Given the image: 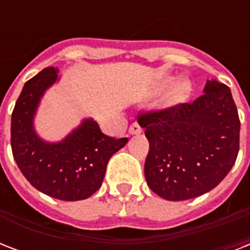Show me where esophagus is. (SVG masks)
Returning <instances> with one entry per match:
<instances>
[{
	"label": "esophagus",
	"mask_w": 250,
	"mask_h": 250,
	"mask_svg": "<svg viewBox=\"0 0 250 250\" xmlns=\"http://www.w3.org/2000/svg\"><path fill=\"white\" fill-rule=\"evenodd\" d=\"M141 132H143V129H141L139 123H132V125H131V127H129V133H131V135H140Z\"/></svg>",
	"instance_id": "34e87169"
}]
</instances>
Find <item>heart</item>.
<instances>
[{
	"label": "heart",
	"instance_id": "obj_1",
	"mask_svg": "<svg viewBox=\"0 0 250 250\" xmlns=\"http://www.w3.org/2000/svg\"><path fill=\"white\" fill-rule=\"evenodd\" d=\"M171 83H172V80L167 79L165 80V83L162 84V86H168ZM190 90H192V88H190V84L188 82H184V80L180 82L178 85L175 86V89L172 90V93L170 94V97L167 100L168 105L175 106L186 102L188 100V97L190 96Z\"/></svg>",
	"mask_w": 250,
	"mask_h": 250
}]
</instances>
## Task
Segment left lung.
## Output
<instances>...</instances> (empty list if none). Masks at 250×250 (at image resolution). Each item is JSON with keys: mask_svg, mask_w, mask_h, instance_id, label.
I'll list each match as a JSON object with an SVG mask.
<instances>
[{"mask_svg": "<svg viewBox=\"0 0 250 250\" xmlns=\"http://www.w3.org/2000/svg\"><path fill=\"white\" fill-rule=\"evenodd\" d=\"M137 121L149 141L145 179L165 200L201 196L235 165L240 119L226 84L208 80L204 94L192 104L141 114Z\"/></svg>", "mask_w": 250, "mask_h": 250, "instance_id": "1", "label": "left lung"}]
</instances>
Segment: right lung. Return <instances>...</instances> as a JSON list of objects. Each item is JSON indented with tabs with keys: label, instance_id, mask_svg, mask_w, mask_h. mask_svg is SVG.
Wrapping results in <instances>:
<instances>
[{
	"label": "right lung",
	"instance_id": "add662e5",
	"mask_svg": "<svg viewBox=\"0 0 250 250\" xmlns=\"http://www.w3.org/2000/svg\"><path fill=\"white\" fill-rule=\"evenodd\" d=\"M60 79L58 68L46 67L24 84L11 114V149L19 170L37 190L57 200L79 201L101 187L107 162L128 139L106 136L92 118L61 141L41 139L35 115L45 92Z\"/></svg>",
	"mask_w": 250,
	"mask_h": 250
}]
</instances>
